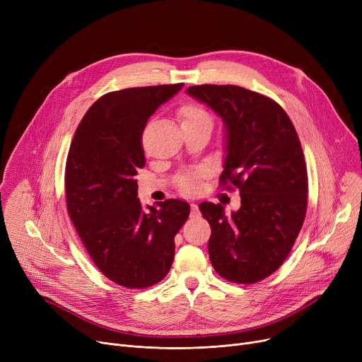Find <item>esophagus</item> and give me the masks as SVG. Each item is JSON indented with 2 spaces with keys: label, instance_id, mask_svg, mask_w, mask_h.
<instances>
[{
  "label": "esophagus",
  "instance_id": "esophagus-1",
  "mask_svg": "<svg viewBox=\"0 0 362 362\" xmlns=\"http://www.w3.org/2000/svg\"><path fill=\"white\" fill-rule=\"evenodd\" d=\"M199 216V208L197 204H191V217Z\"/></svg>",
  "mask_w": 362,
  "mask_h": 362
}]
</instances>
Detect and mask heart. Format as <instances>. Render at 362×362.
Segmentation results:
<instances>
[{"label":"heart","instance_id":"b5f03b06","mask_svg":"<svg viewBox=\"0 0 362 362\" xmlns=\"http://www.w3.org/2000/svg\"><path fill=\"white\" fill-rule=\"evenodd\" d=\"M179 117H180L182 124H192V123H204L208 126L213 124L210 114H208L202 107L195 105V104H189V105L182 107L179 111ZM179 186L186 194L194 192L197 189V173L183 176L179 180Z\"/></svg>","mask_w":362,"mask_h":362}]
</instances>
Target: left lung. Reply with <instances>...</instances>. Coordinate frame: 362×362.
Returning <instances> with one entry per match:
<instances>
[{
  "label": "left lung",
  "instance_id": "1",
  "mask_svg": "<svg viewBox=\"0 0 362 362\" xmlns=\"http://www.w3.org/2000/svg\"><path fill=\"white\" fill-rule=\"evenodd\" d=\"M226 129L221 186H235L240 208L227 216L220 204L201 202L211 226L208 254L229 281L257 283L288 258L307 213L308 176L298 133L276 101L235 85L189 86Z\"/></svg>",
  "mask_w": 362,
  "mask_h": 362
}]
</instances>
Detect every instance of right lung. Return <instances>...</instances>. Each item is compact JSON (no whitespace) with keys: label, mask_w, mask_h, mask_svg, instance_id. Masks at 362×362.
Here are the masks:
<instances>
[{"label":"right lung","mask_w":362,"mask_h":362,"mask_svg":"<svg viewBox=\"0 0 362 362\" xmlns=\"http://www.w3.org/2000/svg\"><path fill=\"white\" fill-rule=\"evenodd\" d=\"M183 83L105 93L86 111L66 163V201L82 243L111 281L145 289L175 259V236L189 217L180 199L144 208L135 176L145 165L142 133L157 108Z\"/></svg>","instance_id":"add662e5"}]
</instances>
